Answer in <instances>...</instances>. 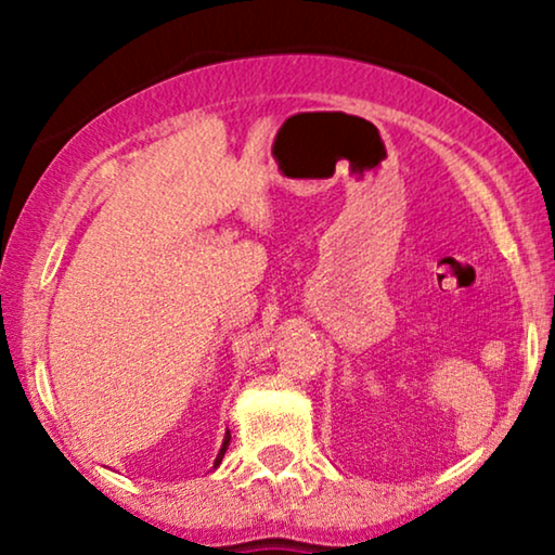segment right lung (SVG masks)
I'll list each match as a JSON object with an SVG mask.
<instances>
[{
  "mask_svg": "<svg viewBox=\"0 0 555 555\" xmlns=\"http://www.w3.org/2000/svg\"><path fill=\"white\" fill-rule=\"evenodd\" d=\"M227 447H230V429H227V435H224V442H222V447H219V454H217V460H215V467H219V462H222L224 452H227Z\"/></svg>",
  "mask_w": 555,
  "mask_h": 555,
  "instance_id": "right-lung-1",
  "label": "right lung"
}]
</instances>
